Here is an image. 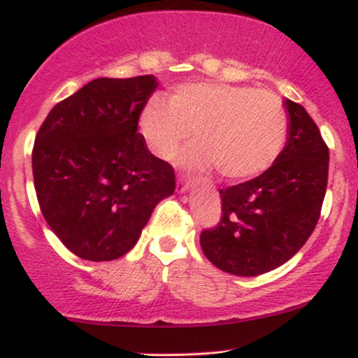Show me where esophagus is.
<instances>
[{"label": "esophagus", "mask_w": 358, "mask_h": 358, "mask_svg": "<svg viewBox=\"0 0 358 358\" xmlns=\"http://www.w3.org/2000/svg\"><path fill=\"white\" fill-rule=\"evenodd\" d=\"M193 185V180L190 176H180L178 180V192H185L187 188H190Z\"/></svg>", "instance_id": "obj_1"}]
</instances>
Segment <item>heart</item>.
<instances>
[{
  "instance_id": "obj_1",
  "label": "heart",
  "mask_w": 358,
  "mask_h": 358,
  "mask_svg": "<svg viewBox=\"0 0 358 358\" xmlns=\"http://www.w3.org/2000/svg\"><path fill=\"white\" fill-rule=\"evenodd\" d=\"M193 129L199 141L183 155L196 168L219 166L248 180L276 163L287 139V113L276 94L249 85L193 82L165 102L153 97L139 116V133L158 158L170 159Z\"/></svg>"
}]
</instances>
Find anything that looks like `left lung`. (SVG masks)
I'll return each mask as SVG.
<instances>
[{
  "instance_id": "1",
  "label": "left lung",
  "mask_w": 358,
  "mask_h": 358,
  "mask_svg": "<svg viewBox=\"0 0 358 358\" xmlns=\"http://www.w3.org/2000/svg\"><path fill=\"white\" fill-rule=\"evenodd\" d=\"M287 141L273 166L220 188L222 219L200 234L205 257L236 274L257 276L289 261L318 224L328 183V146L303 106L286 99Z\"/></svg>"
}]
</instances>
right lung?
<instances>
[{
	"label": "right lung",
	"mask_w": 358,
	"mask_h": 358,
	"mask_svg": "<svg viewBox=\"0 0 358 358\" xmlns=\"http://www.w3.org/2000/svg\"><path fill=\"white\" fill-rule=\"evenodd\" d=\"M153 76L90 80L45 117L31 168L43 219L71 252L87 261L124 256L159 200L175 192V170L138 133Z\"/></svg>",
	"instance_id": "right-lung-1"
}]
</instances>
